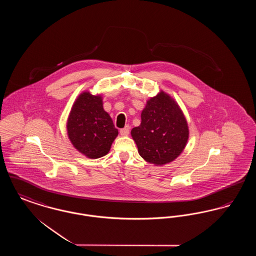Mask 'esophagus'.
I'll return each mask as SVG.
<instances>
[{
    "label": "esophagus",
    "mask_w": 256,
    "mask_h": 256,
    "mask_svg": "<svg viewBox=\"0 0 256 256\" xmlns=\"http://www.w3.org/2000/svg\"><path fill=\"white\" fill-rule=\"evenodd\" d=\"M128 134H130V126H126L124 128L120 130V134L122 136H126V135H128Z\"/></svg>",
    "instance_id": "34e87169"
}]
</instances>
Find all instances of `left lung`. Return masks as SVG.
<instances>
[{"instance_id":"obj_1","label":"left lung","mask_w":256,"mask_h":256,"mask_svg":"<svg viewBox=\"0 0 256 256\" xmlns=\"http://www.w3.org/2000/svg\"><path fill=\"white\" fill-rule=\"evenodd\" d=\"M140 156L156 166L174 161L189 139V126L176 100L160 90L146 100L140 126L132 130Z\"/></svg>"}]
</instances>
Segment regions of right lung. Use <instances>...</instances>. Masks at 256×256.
Instances as JSON below:
<instances>
[{"label":"right lung","instance_id":"obj_1","mask_svg":"<svg viewBox=\"0 0 256 256\" xmlns=\"http://www.w3.org/2000/svg\"><path fill=\"white\" fill-rule=\"evenodd\" d=\"M66 128L74 148L90 159L108 154L118 136V130L104 110L102 95H92L89 91L82 92L74 102Z\"/></svg>","mask_w":256,"mask_h":256}]
</instances>
